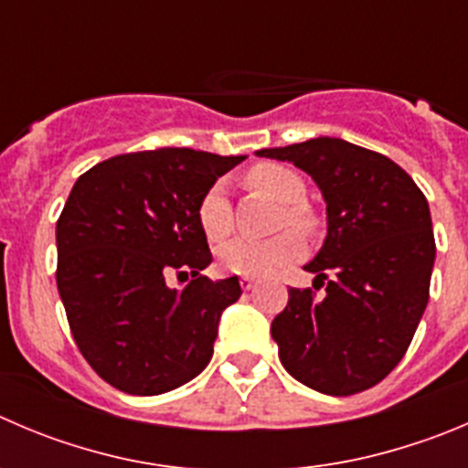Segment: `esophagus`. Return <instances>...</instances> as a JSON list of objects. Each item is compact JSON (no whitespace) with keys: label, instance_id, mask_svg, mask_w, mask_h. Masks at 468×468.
Instances as JSON below:
<instances>
[{"label":"esophagus","instance_id":"obj_1","mask_svg":"<svg viewBox=\"0 0 468 468\" xmlns=\"http://www.w3.org/2000/svg\"><path fill=\"white\" fill-rule=\"evenodd\" d=\"M239 284H241V287L243 289H246V292H250V289L252 287H255V278H248V275H243V278L241 280H239Z\"/></svg>","mask_w":468,"mask_h":468}]
</instances>
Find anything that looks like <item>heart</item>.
<instances>
[{
	"instance_id": "1",
	"label": "heart",
	"mask_w": 468,
	"mask_h": 468,
	"mask_svg": "<svg viewBox=\"0 0 468 468\" xmlns=\"http://www.w3.org/2000/svg\"><path fill=\"white\" fill-rule=\"evenodd\" d=\"M246 181L252 188L271 195L284 207L282 225L301 227L308 229L313 227V216L303 207L305 199V181L298 172H293L287 165L278 163H260L252 170H248ZM197 222L204 237L213 243L225 241L231 234V207L227 199L225 186L213 184L204 193L197 204ZM303 252V239L296 231L287 229L269 241H250V239H239L218 250V266L225 273L231 275H248V278H260V275H271L282 266L292 264Z\"/></svg>"
}]
</instances>
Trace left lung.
I'll return each mask as SVG.
<instances>
[{
    "label": "left lung",
    "mask_w": 468,
    "mask_h": 468,
    "mask_svg": "<svg viewBox=\"0 0 468 468\" xmlns=\"http://www.w3.org/2000/svg\"><path fill=\"white\" fill-rule=\"evenodd\" d=\"M308 172L326 202L328 231L271 324L284 370L308 388L354 395L379 384L407 354L430 298L437 246L430 207L386 155L337 137L257 151Z\"/></svg>",
    "instance_id": "obj_1"
}]
</instances>
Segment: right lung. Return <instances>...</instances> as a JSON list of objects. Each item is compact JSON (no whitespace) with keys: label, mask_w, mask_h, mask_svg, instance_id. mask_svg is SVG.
I'll use <instances>...</instances> for the list:
<instances>
[{"label":"right lung","mask_w":468,"mask_h":468,"mask_svg":"<svg viewBox=\"0 0 468 468\" xmlns=\"http://www.w3.org/2000/svg\"><path fill=\"white\" fill-rule=\"evenodd\" d=\"M246 155L193 149L122 154L75 181L57 220V287L75 345L101 379L160 395L195 379L239 278L208 280L197 204ZM187 277L166 287L167 272Z\"/></svg>","instance_id":"right-lung-1"}]
</instances>
